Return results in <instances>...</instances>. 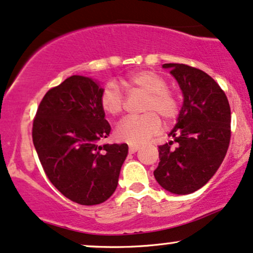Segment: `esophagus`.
Wrapping results in <instances>:
<instances>
[{
  "instance_id": "1",
  "label": "esophagus",
  "mask_w": 253,
  "mask_h": 253,
  "mask_svg": "<svg viewBox=\"0 0 253 253\" xmlns=\"http://www.w3.org/2000/svg\"><path fill=\"white\" fill-rule=\"evenodd\" d=\"M138 149H139L138 145H136V144H130V145H129V153H130V154L136 153V151H137Z\"/></svg>"
}]
</instances>
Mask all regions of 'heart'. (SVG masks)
<instances>
[{
    "label": "heart",
    "mask_w": 253,
    "mask_h": 253,
    "mask_svg": "<svg viewBox=\"0 0 253 253\" xmlns=\"http://www.w3.org/2000/svg\"><path fill=\"white\" fill-rule=\"evenodd\" d=\"M122 84L132 92L144 93L145 98L138 117H127L116 126L115 136L122 142L141 144L161 131V118L167 123L180 114L181 103L176 92L167 87V82L154 71H137L122 79ZM100 108L109 116L116 117L123 112L126 99L115 83H108L99 97Z\"/></svg>",
    "instance_id": "1"
}]
</instances>
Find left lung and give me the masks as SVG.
Listing matches in <instances>:
<instances>
[{
  "instance_id": "obj_1",
  "label": "left lung",
  "mask_w": 253,
  "mask_h": 253,
  "mask_svg": "<svg viewBox=\"0 0 253 253\" xmlns=\"http://www.w3.org/2000/svg\"><path fill=\"white\" fill-rule=\"evenodd\" d=\"M179 83L183 105L173 141L159 145L157 182L174 194H189L206 185L220 167L231 139V109L212 77L185 64H165ZM177 144L175 147L172 144Z\"/></svg>"
}]
</instances>
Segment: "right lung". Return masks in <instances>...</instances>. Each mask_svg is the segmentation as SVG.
Listing matches in <instances>:
<instances>
[{
    "label": "right lung",
    "mask_w": 253,
    "mask_h": 253,
    "mask_svg": "<svg viewBox=\"0 0 253 253\" xmlns=\"http://www.w3.org/2000/svg\"><path fill=\"white\" fill-rule=\"evenodd\" d=\"M103 88L72 76L47 91L33 121L32 137L44 174L64 197L102 204L117 188L127 144H102L111 131L99 97Z\"/></svg>",
    "instance_id": "obj_1"
}]
</instances>
